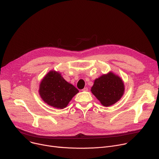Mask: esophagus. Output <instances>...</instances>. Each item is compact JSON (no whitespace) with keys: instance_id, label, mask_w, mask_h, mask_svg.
<instances>
[{"instance_id":"34e87169","label":"esophagus","mask_w":159,"mask_h":159,"mask_svg":"<svg viewBox=\"0 0 159 159\" xmlns=\"http://www.w3.org/2000/svg\"><path fill=\"white\" fill-rule=\"evenodd\" d=\"M82 91H84V92H87L88 90V88H83L82 89Z\"/></svg>"}]
</instances>
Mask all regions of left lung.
<instances>
[{
    "label": "left lung",
    "mask_w": 159,
    "mask_h": 159,
    "mask_svg": "<svg viewBox=\"0 0 159 159\" xmlns=\"http://www.w3.org/2000/svg\"><path fill=\"white\" fill-rule=\"evenodd\" d=\"M124 90L125 86L122 79L112 72L96 79L91 88L92 93L105 107L111 106L118 102L123 96Z\"/></svg>",
    "instance_id": "8db88e82"
}]
</instances>
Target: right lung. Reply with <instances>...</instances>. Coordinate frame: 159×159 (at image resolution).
Listing matches in <instances>:
<instances>
[{
    "label": "right lung",
    "mask_w": 159,
    "mask_h": 159,
    "mask_svg": "<svg viewBox=\"0 0 159 159\" xmlns=\"http://www.w3.org/2000/svg\"><path fill=\"white\" fill-rule=\"evenodd\" d=\"M78 89L69 83L55 71L48 73L41 80L39 93L41 99L49 105L57 108H66Z\"/></svg>",
    "instance_id": "obj_1"
}]
</instances>
